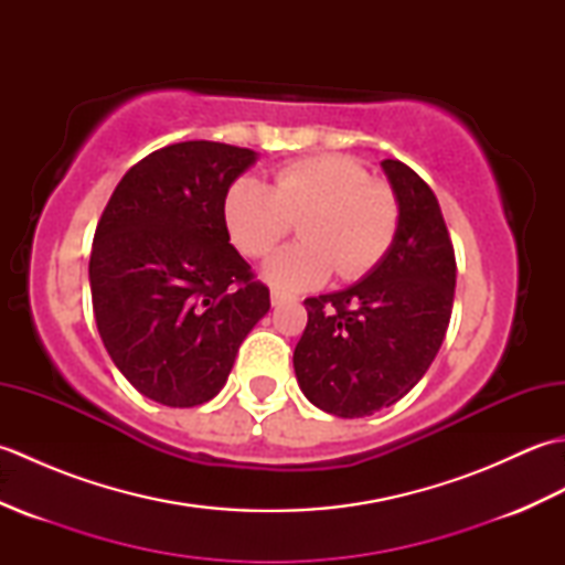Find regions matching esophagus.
I'll use <instances>...</instances> for the list:
<instances>
[{
    "label": "esophagus",
    "mask_w": 565,
    "mask_h": 565,
    "mask_svg": "<svg viewBox=\"0 0 565 565\" xmlns=\"http://www.w3.org/2000/svg\"><path fill=\"white\" fill-rule=\"evenodd\" d=\"M269 298H271V306H274V308H276V306H281V303H286V301H291V296H289V294H281V291H276V289L271 291V296H269Z\"/></svg>",
    "instance_id": "esophagus-1"
}]
</instances>
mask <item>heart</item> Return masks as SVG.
<instances>
[{"label": "heart", "instance_id": "heart-1", "mask_svg": "<svg viewBox=\"0 0 565 565\" xmlns=\"http://www.w3.org/2000/svg\"><path fill=\"white\" fill-rule=\"evenodd\" d=\"M227 233L247 257L267 255L300 221L301 245L281 247L262 264V279L296 294L318 289L338 269L347 279L366 274L398 233V199L344 154H316L284 164L274 186L245 174L227 189Z\"/></svg>", "mask_w": 565, "mask_h": 565}]
</instances>
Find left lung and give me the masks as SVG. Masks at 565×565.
Listing matches in <instances>:
<instances>
[{
  "mask_svg": "<svg viewBox=\"0 0 565 565\" xmlns=\"http://www.w3.org/2000/svg\"><path fill=\"white\" fill-rule=\"evenodd\" d=\"M381 167L401 209L393 245L356 284L306 298L294 352L306 398L338 417L398 403L435 362L454 306L456 259L437 196L401 160Z\"/></svg>",
  "mask_w": 565,
  "mask_h": 565,
  "instance_id": "1",
  "label": "left lung"
}]
</instances>
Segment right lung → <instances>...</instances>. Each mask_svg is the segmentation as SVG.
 Listing matches in <instances>:
<instances>
[{"label":"right lung","instance_id":"right-lung-1","mask_svg":"<svg viewBox=\"0 0 565 565\" xmlns=\"http://www.w3.org/2000/svg\"><path fill=\"white\" fill-rule=\"evenodd\" d=\"M257 152L211 140L154 150L124 174L94 233L92 306L116 369L146 398L194 407L225 386L267 316L223 203Z\"/></svg>","mask_w":565,"mask_h":565}]
</instances>
